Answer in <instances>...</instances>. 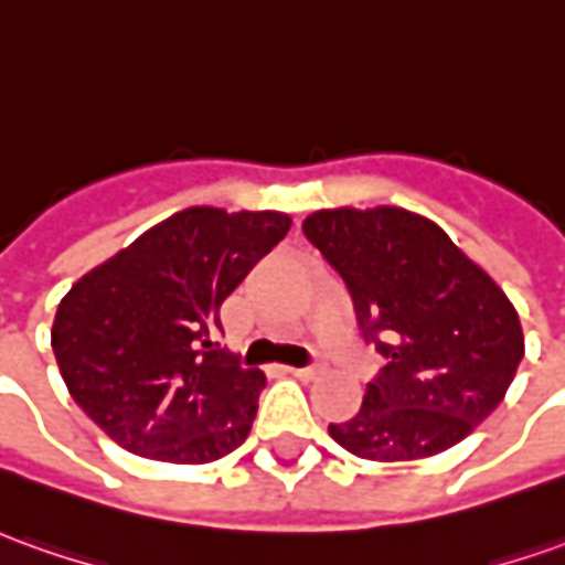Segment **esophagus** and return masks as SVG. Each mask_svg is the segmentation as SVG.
Listing matches in <instances>:
<instances>
[{"instance_id":"34e87169","label":"esophagus","mask_w":565,"mask_h":565,"mask_svg":"<svg viewBox=\"0 0 565 565\" xmlns=\"http://www.w3.org/2000/svg\"><path fill=\"white\" fill-rule=\"evenodd\" d=\"M320 372H322V363H320V360H313V363L301 365V369H291V375H295V379H301V381L317 379Z\"/></svg>"}]
</instances>
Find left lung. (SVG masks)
Returning <instances> with one entry per match:
<instances>
[{
    "instance_id": "8db88e82",
    "label": "left lung",
    "mask_w": 565,
    "mask_h": 565,
    "mask_svg": "<svg viewBox=\"0 0 565 565\" xmlns=\"http://www.w3.org/2000/svg\"><path fill=\"white\" fill-rule=\"evenodd\" d=\"M305 236L344 279L365 344L387 365L350 422L329 424L372 461L427 458L468 437L508 394L523 329L508 295L439 231L403 209H334Z\"/></svg>"
}]
</instances>
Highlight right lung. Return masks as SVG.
Segmentation results:
<instances>
[{
	"instance_id": "obj_1",
	"label": "right lung",
	"mask_w": 565,
	"mask_h": 565,
	"mask_svg": "<svg viewBox=\"0 0 565 565\" xmlns=\"http://www.w3.org/2000/svg\"><path fill=\"white\" fill-rule=\"evenodd\" d=\"M289 227L279 212L186 209L70 289L54 356L113 443L174 465L243 446L267 379L217 344L221 305Z\"/></svg>"
}]
</instances>
